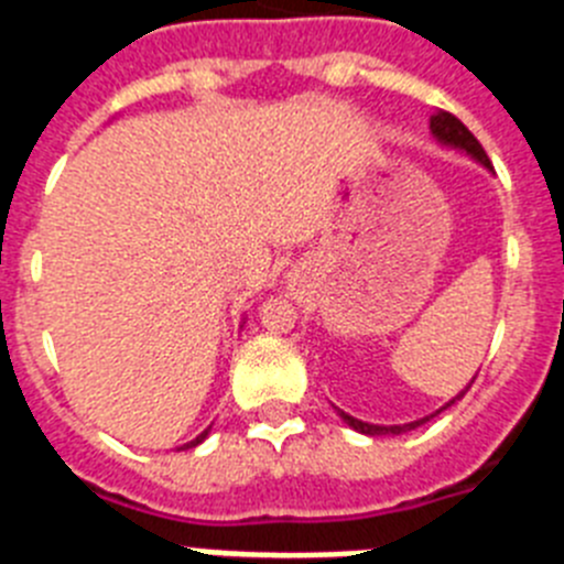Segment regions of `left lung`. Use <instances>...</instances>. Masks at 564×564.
I'll return each instance as SVG.
<instances>
[{"mask_svg":"<svg viewBox=\"0 0 564 564\" xmlns=\"http://www.w3.org/2000/svg\"><path fill=\"white\" fill-rule=\"evenodd\" d=\"M430 129H432V134H435V141H437V143H443V147H452V149H460V152H466L468 158H475V161L480 163V166H486L488 172L495 169V166H491V161H488V154L482 152L480 141H477L475 134L468 132V129L463 127V123L457 121V118H455V115H452V112H443V109H437V112L430 118ZM468 387H471V383H468ZM468 387H466V390H468ZM466 390L457 392V395L452 398V401L446 403V406H452V403H455V401H460V398L466 395ZM446 406H441V410L432 412V415L421 417V421L403 423V426H378V423H364V421H358V417L347 415V412H341V410H338V415H341V421L347 423V426H352V430L361 432V435L378 437V435H401V432L415 430V426H421V423H426V421H430V417L441 415V412L446 410Z\"/></svg>","mask_w":564,"mask_h":564,"instance_id":"left-lung-1","label":"left lung"}]
</instances>
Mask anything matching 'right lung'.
I'll return each mask as SVG.
<instances>
[{"label": "right lung", "mask_w": 564, "mask_h": 564, "mask_svg": "<svg viewBox=\"0 0 564 564\" xmlns=\"http://www.w3.org/2000/svg\"><path fill=\"white\" fill-rule=\"evenodd\" d=\"M208 430H212V426H208ZM208 430H206V432H200V435L194 437V441H188L186 446H183V449H192V446H197V443H203V441H206V437H208Z\"/></svg>", "instance_id": "obj_1"}]
</instances>
